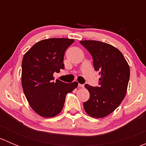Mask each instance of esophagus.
Segmentation results:
<instances>
[{
  "label": "esophagus",
  "mask_w": 146,
  "mask_h": 146,
  "mask_svg": "<svg viewBox=\"0 0 146 146\" xmlns=\"http://www.w3.org/2000/svg\"><path fill=\"white\" fill-rule=\"evenodd\" d=\"M78 86L80 87V88H83L84 85H82V84H80V83H79V84H78Z\"/></svg>",
  "instance_id": "obj_1"
}]
</instances>
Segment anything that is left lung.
Here are the masks:
<instances>
[{"label": "left lung", "mask_w": 146, "mask_h": 146, "mask_svg": "<svg viewBox=\"0 0 146 146\" xmlns=\"http://www.w3.org/2000/svg\"><path fill=\"white\" fill-rule=\"evenodd\" d=\"M93 59L94 68L99 71V87L85 85L90 98L83 103L87 114L102 118L111 114L121 104L127 91L130 68L122 53L113 46L94 40L80 41Z\"/></svg>", "instance_id": "obj_1"}]
</instances>
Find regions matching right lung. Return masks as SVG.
<instances>
[{"mask_svg": "<svg viewBox=\"0 0 146 146\" xmlns=\"http://www.w3.org/2000/svg\"><path fill=\"white\" fill-rule=\"evenodd\" d=\"M74 39L51 38L39 41L29 48L22 62V86L32 110L43 117L58 115L67 93L77 88V82L54 81V73L64 68V57Z\"/></svg>", "mask_w": 146, "mask_h": 146, "instance_id": "right-lung-1", "label": "right lung"}]
</instances>
